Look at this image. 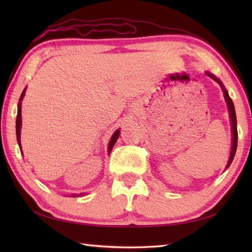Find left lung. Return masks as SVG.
<instances>
[{"mask_svg": "<svg viewBox=\"0 0 252 252\" xmlns=\"http://www.w3.org/2000/svg\"><path fill=\"white\" fill-rule=\"evenodd\" d=\"M207 74L210 78L215 79L216 81L221 85L222 89H223V92H224V97H225V100L227 103V107H228V110H229V116H231V123H232V134H233V144H232V152H231V156H229L228 159V162L226 165V169L231 165L234 156H235V153H236V148H237V138H238V133H237V120H236V114H235V108H234V104H233V100L232 98L229 97V95L227 93V91L225 90V88L223 87L222 82L219 80L218 78H216L215 76H212L211 73L207 72Z\"/></svg>", "mask_w": 252, "mask_h": 252, "instance_id": "8db88e82", "label": "left lung"}]
</instances>
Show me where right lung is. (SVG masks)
I'll return each instance as SVG.
<instances>
[{
  "label": "right lung",
  "instance_id": "obj_1",
  "mask_svg": "<svg viewBox=\"0 0 252 252\" xmlns=\"http://www.w3.org/2000/svg\"><path fill=\"white\" fill-rule=\"evenodd\" d=\"M25 91H26V89L23 91V93H21V95H20L19 104H18V111H17V118H16V135H17V142H18L19 147H20V127H21V100H23L24 96H25ZM119 134H120L119 130H117L114 133V135L111 136V140L109 142V146H108V153H110L112 147L115 146V143L117 142L118 137H119ZM72 197H76V195H72Z\"/></svg>",
  "mask_w": 252,
  "mask_h": 252
}]
</instances>
